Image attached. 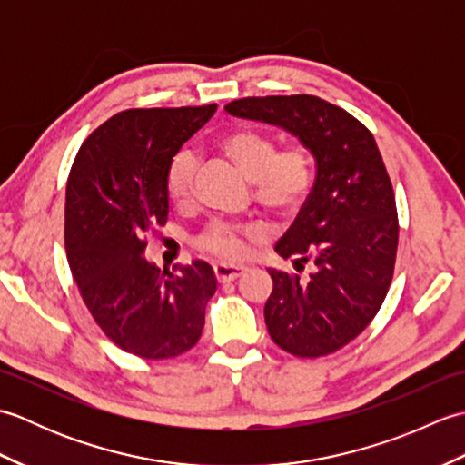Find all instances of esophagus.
Here are the masks:
<instances>
[{
    "label": "esophagus",
    "mask_w": 465,
    "mask_h": 465,
    "mask_svg": "<svg viewBox=\"0 0 465 465\" xmlns=\"http://www.w3.org/2000/svg\"><path fill=\"white\" fill-rule=\"evenodd\" d=\"M213 273L217 282H233L238 280L240 275L245 273V268L243 265H232V263H215L213 265Z\"/></svg>",
    "instance_id": "34e87169"
}]
</instances>
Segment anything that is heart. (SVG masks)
Listing matches in <instances>:
<instances>
[{"label":"heart","instance_id":"b5f03b06","mask_svg":"<svg viewBox=\"0 0 465 465\" xmlns=\"http://www.w3.org/2000/svg\"><path fill=\"white\" fill-rule=\"evenodd\" d=\"M220 150L240 167L242 173L253 182V197L263 210L273 215H292L300 210L313 180V160L303 145H290L278 152L272 135L240 127L227 132L220 140ZM195 155L180 153L167 173V193L177 207L192 203ZM262 227L258 223L217 220L200 235V248L215 258L233 262L248 252V240H258Z\"/></svg>","mask_w":465,"mask_h":465}]
</instances>
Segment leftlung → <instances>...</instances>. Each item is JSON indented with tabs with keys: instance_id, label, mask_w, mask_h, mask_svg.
<instances>
[{
	"instance_id": "left-lung-1",
	"label": "left lung",
	"mask_w": 465,
	"mask_h": 465,
	"mask_svg": "<svg viewBox=\"0 0 465 465\" xmlns=\"http://www.w3.org/2000/svg\"><path fill=\"white\" fill-rule=\"evenodd\" d=\"M225 112L282 127L315 160L308 200L275 243L295 270L312 263V272L270 268L273 290L263 315L282 350L328 355L368 328L391 283L400 227L381 153L368 127L315 95L243 97Z\"/></svg>"
}]
</instances>
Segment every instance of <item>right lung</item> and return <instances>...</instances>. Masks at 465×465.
I'll return each instance as SVG.
<instances>
[{
	"label": "right lung",
	"instance_id": "add662e5",
	"mask_svg": "<svg viewBox=\"0 0 465 465\" xmlns=\"http://www.w3.org/2000/svg\"><path fill=\"white\" fill-rule=\"evenodd\" d=\"M217 105L115 114L87 137L65 190L69 270L95 323L117 348L145 360L197 343L217 280L195 260L177 272L145 260V235L165 225L173 155Z\"/></svg>",
	"mask_w": 465,
	"mask_h": 465
}]
</instances>
